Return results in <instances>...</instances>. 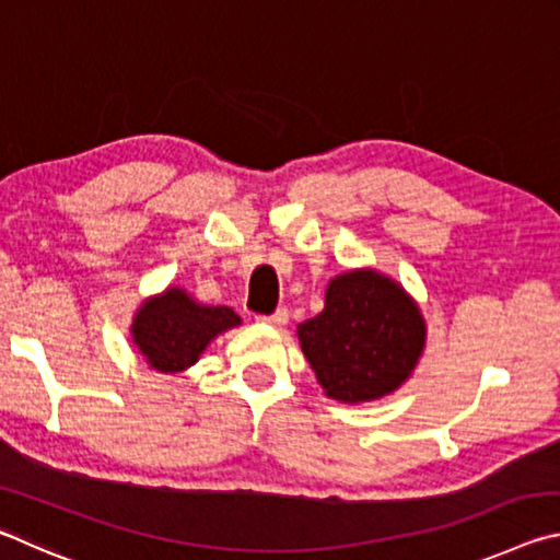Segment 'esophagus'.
<instances>
[{
    "label": "esophagus",
    "mask_w": 560,
    "mask_h": 560,
    "mask_svg": "<svg viewBox=\"0 0 560 560\" xmlns=\"http://www.w3.org/2000/svg\"><path fill=\"white\" fill-rule=\"evenodd\" d=\"M257 320H261V324H269V326H283L289 320V311L279 308V311H273L271 316H257Z\"/></svg>",
    "instance_id": "esophagus-1"
}]
</instances>
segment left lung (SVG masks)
<instances>
[{
    "instance_id": "left-lung-1",
    "label": "left lung",
    "mask_w": 560,
    "mask_h": 560,
    "mask_svg": "<svg viewBox=\"0 0 560 560\" xmlns=\"http://www.w3.org/2000/svg\"><path fill=\"white\" fill-rule=\"evenodd\" d=\"M299 340L328 397L368 402L410 377L424 348V320L395 281L350 271L328 283L326 308L299 326Z\"/></svg>"
}]
</instances>
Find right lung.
<instances>
[{"label":"right lung","mask_w":560,"mask_h":560,"mask_svg":"<svg viewBox=\"0 0 560 560\" xmlns=\"http://www.w3.org/2000/svg\"><path fill=\"white\" fill-rule=\"evenodd\" d=\"M240 326V316L226 306H200L183 289L140 306L132 320V343L160 373H177L197 363L212 338Z\"/></svg>","instance_id":"add662e5"}]
</instances>
